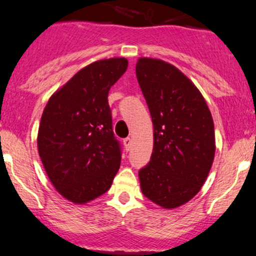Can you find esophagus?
Returning <instances> with one entry per match:
<instances>
[{"label": "esophagus", "instance_id": "esophagus-1", "mask_svg": "<svg viewBox=\"0 0 256 256\" xmlns=\"http://www.w3.org/2000/svg\"><path fill=\"white\" fill-rule=\"evenodd\" d=\"M122 142H124V146H125L126 150H130L131 143H132L131 138L130 137H126V138H124V140H122Z\"/></svg>", "mask_w": 256, "mask_h": 256}]
</instances>
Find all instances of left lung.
<instances>
[{"mask_svg": "<svg viewBox=\"0 0 256 256\" xmlns=\"http://www.w3.org/2000/svg\"><path fill=\"white\" fill-rule=\"evenodd\" d=\"M136 76L154 126L150 161L138 172L140 189L162 208L179 207L200 192L212 167V114L198 88L172 64L140 58Z\"/></svg>", "mask_w": 256, "mask_h": 256, "instance_id": "left-lung-1", "label": "left lung"}]
</instances>
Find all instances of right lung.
<instances>
[{"mask_svg": "<svg viewBox=\"0 0 256 256\" xmlns=\"http://www.w3.org/2000/svg\"><path fill=\"white\" fill-rule=\"evenodd\" d=\"M128 60H100L82 68L49 98L38 130V152L64 198L85 204L108 192L122 161L108 92Z\"/></svg>", "mask_w": 256, "mask_h": 256, "instance_id": "right-lung-1", "label": "right lung"}]
</instances>
